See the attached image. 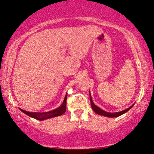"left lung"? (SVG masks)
<instances>
[{"label": "left lung", "mask_w": 154, "mask_h": 154, "mask_svg": "<svg viewBox=\"0 0 154 154\" xmlns=\"http://www.w3.org/2000/svg\"><path fill=\"white\" fill-rule=\"evenodd\" d=\"M89 96H90V101H91V108L96 113L100 115V116H106V117H109V118H116V117H118L120 116H121V115L125 113L126 112H128L129 110H130L131 108H132V106H134V104L132 106H130V108H127V109L124 110H122V111H120V112H106L105 110L101 109L100 108H98V106H96L95 104L94 103L93 101H92V98H91V93H90L89 91Z\"/></svg>", "instance_id": "1"}]
</instances>
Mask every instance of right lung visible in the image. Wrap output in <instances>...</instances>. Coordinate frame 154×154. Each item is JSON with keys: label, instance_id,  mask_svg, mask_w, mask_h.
<instances>
[{"label": "right lung", "instance_id": "add662e5", "mask_svg": "<svg viewBox=\"0 0 154 154\" xmlns=\"http://www.w3.org/2000/svg\"><path fill=\"white\" fill-rule=\"evenodd\" d=\"M67 95V94H66V95L65 96L64 101H63L62 105H61L60 107L56 108V109L51 110V111L44 112H34L26 111V110H22L21 108H19V109L21 110V111L23 112L24 113L27 115L28 116L32 117V118L36 119V120H44L48 118H54V117L60 116L63 113H65V111H66Z\"/></svg>", "mask_w": 154, "mask_h": 154}]
</instances>
